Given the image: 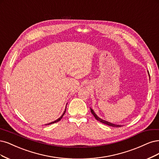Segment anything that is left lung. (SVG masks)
I'll return each mask as SVG.
<instances>
[{
	"label": "left lung",
	"mask_w": 159,
	"mask_h": 159,
	"mask_svg": "<svg viewBox=\"0 0 159 159\" xmlns=\"http://www.w3.org/2000/svg\"><path fill=\"white\" fill-rule=\"evenodd\" d=\"M90 109H91V112L92 114L93 115L94 117L95 118V119H96L97 120H98V121H99L100 122H101V123H103V124H107V125H110V126H112V127H116V128L122 127V125H116V124H112V123H110V122H107V121H105V120H103L101 119L100 118H98V117L97 116L96 114L94 112V111H93L91 108H90Z\"/></svg>",
	"instance_id": "obj_1"
}]
</instances>
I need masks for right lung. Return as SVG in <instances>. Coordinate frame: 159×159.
Listing matches in <instances>:
<instances>
[{"instance_id":"add662e5","label":"right lung","mask_w":159,"mask_h":159,"mask_svg":"<svg viewBox=\"0 0 159 159\" xmlns=\"http://www.w3.org/2000/svg\"><path fill=\"white\" fill-rule=\"evenodd\" d=\"M66 109H65V111H64V113H63V114L62 115V116L60 117L58 119H57V120H55V121H54V122H51V123H49V124H48L47 125H49V124H54V123H56V122H59L60 120H61V119H62V118L63 117V116L64 115V114H65V112H66Z\"/></svg>"}]
</instances>
